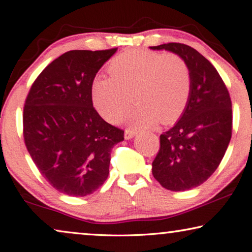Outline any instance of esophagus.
Instances as JSON below:
<instances>
[{
    "mask_svg": "<svg viewBox=\"0 0 252 252\" xmlns=\"http://www.w3.org/2000/svg\"><path fill=\"white\" fill-rule=\"evenodd\" d=\"M135 134H137V132H135V131L130 130V129H126V130L125 131V138H126V140H130V139H132Z\"/></svg>",
    "mask_w": 252,
    "mask_h": 252,
    "instance_id": "1",
    "label": "esophagus"
}]
</instances>
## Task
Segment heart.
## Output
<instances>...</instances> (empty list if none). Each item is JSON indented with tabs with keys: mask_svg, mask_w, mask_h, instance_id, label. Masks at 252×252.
<instances>
[{
	"mask_svg": "<svg viewBox=\"0 0 252 252\" xmlns=\"http://www.w3.org/2000/svg\"><path fill=\"white\" fill-rule=\"evenodd\" d=\"M111 76H97L92 84V102L101 117L117 122L130 102L137 103L123 121L132 129L158 122L169 125L183 114L190 94L189 67L176 55L129 50L112 59Z\"/></svg>",
	"mask_w": 252,
	"mask_h": 252,
	"instance_id": "b5f03b06",
	"label": "heart"
}]
</instances>
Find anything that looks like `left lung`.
Masks as SVG:
<instances>
[{
    "instance_id": "1",
    "label": "left lung",
    "mask_w": 252,
    "mask_h": 252,
    "mask_svg": "<svg viewBox=\"0 0 252 252\" xmlns=\"http://www.w3.org/2000/svg\"><path fill=\"white\" fill-rule=\"evenodd\" d=\"M181 57L189 67L190 94L175 126L160 134V149L153 175L162 187L189 190L204 183L221 162L232 134V104L218 70L184 43L149 47Z\"/></svg>"
}]
</instances>
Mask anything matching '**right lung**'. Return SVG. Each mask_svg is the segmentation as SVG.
Here are the masks:
<instances>
[{
	"label": "right lung",
	"mask_w": 252,
	"mask_h": 252,
	"mask_svg": "<svg viewBox=\"0 0 252 252\" xmlns=\"http://www.w3.org/2000/svg\"><path fill=\"white\" fill-rule=\"evenodd\" d=\"M70 50L41 71L23 109V135L35 166L54 189L86 196L109 176L111 151L125 131L105 122L92 102V84L117 53Z\"/></svg>",
	"instance_id": "1"
}]
</instances>
